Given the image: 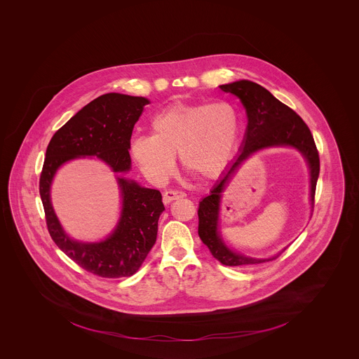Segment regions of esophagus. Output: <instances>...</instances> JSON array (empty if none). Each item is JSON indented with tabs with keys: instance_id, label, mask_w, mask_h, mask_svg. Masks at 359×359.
I'll return each mask as SVG.
<instances>
[{
	"instance_id": "obj_1",
	"label": "esophagus",
	"mask_w": 359,
	"mask_h": 359,
	"mask_svg": "<svg viewBox=\"0 0 359 359\" xmlns=\"http://www.w3.org/2000/svg\"><path fill=\"white\" fill-rule=\"evenodd\" d=\"M185 197L184 192L180 191H165L163 194V203L164 204H170L171 201L177 200V198H183Z\"/></svg>"
}]
</instances>
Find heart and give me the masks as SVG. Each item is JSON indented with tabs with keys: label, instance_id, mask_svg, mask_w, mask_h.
Wrapping results in <instances>:
<instances>
[{
	"label": "heart",
	"instance_id": "b5f03b06",
	"mask_svg": "<svg viewBox=\"0 0 359 359\" xmlns=\"http://www.w3.org/2000/svg\"><path fill=\"white\" fill-rule=\"evenodd\" d=\"M150 134L131 141L135 163L154 183H163L175 170V155L187 172L215 180L228 170L237 150L241 118L226 102H177L155 113Z\"/></svg>",
	"mask_w": 359,
	"mask_h": 359
}]
</instances>
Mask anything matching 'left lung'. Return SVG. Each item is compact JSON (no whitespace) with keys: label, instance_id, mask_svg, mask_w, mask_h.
Instances as JSON below:
<instances>
[{"label":"left lung","instance_id":"8db88e82","mask_svg":"<svg viewBox=\"0 0 359 359\" xmlns=\"http://www.w3.org/2000/svg\"><path fill=\"white\" fill-rule=\"evenodd\" d=\"M221 90L231 93L241 100L248 114V128L237 159L229 165L210 194L198 204V236L212 255L225 266L259 264L276 259L280 252L271 258H251L229 249L218 230L221 196L239 165L249 156L267 147H294L302 152L308 167L311 180V204L315 203L316 184L320 174V158L313 135L300 116L284 105L271 93L250 80H239L225 86Z\"/></svg>","mask_w":359,"mask_h":359}]
</instances>
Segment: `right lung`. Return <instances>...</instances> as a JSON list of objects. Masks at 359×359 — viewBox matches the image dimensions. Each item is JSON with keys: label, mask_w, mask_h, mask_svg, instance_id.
Returning a JSON list of instances; mask_svg holds the SVG:
<instances>
[{"label": "right lung", "mask_w": 359, "mask_h": 359, "mask_svg": "<svg viewBox=\"0 0 359 359\" xmlns=\"http://www.w3.org/2000/svg\"><path fill=\"white\" fill-rule=\"evenodd\" d=\"M147 98L107 93L95 98L56 131L47 146L39 194L47 229L56 246L81 269L101 278H125L140 270L151 250L158 219L164 210L162 194L117 175L122 197L121 217L114 230L100 242L69 238L51 204L50 189L56 171L76 159L96 156L113 172L130 171V138Z\"/></svg>", "instance_id": "right-lung-1"}]
</instances>
